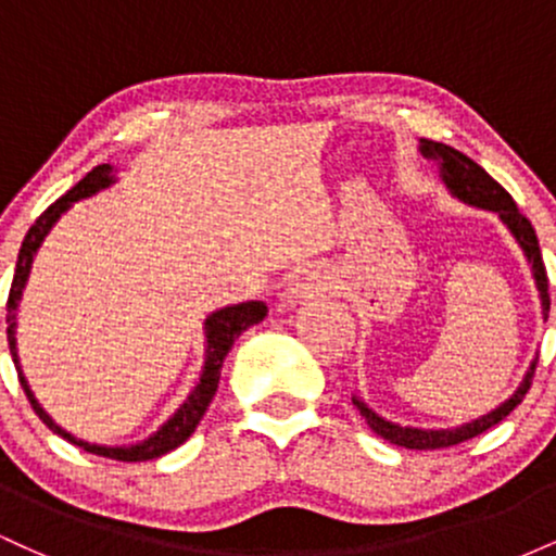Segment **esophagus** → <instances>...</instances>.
Returning a JSON list of instances; mask_svg holds the SVG:
<instances>
[{
    "instance_id": "esophagus-1",
    "label": "esophagus",
    "mask_w": 556,
    "mask_h": 556,
    "mask_svg": "<svg viewBox=\"0 0 556 556\" xmlns=\"http://www.w3.org/2000/svg\"><path fill=\"white\" fill-rule=\"evenodd\" d=\"M321 277H318L316 271H303L300 277L295 279V285L290 287V295L292 298H311L314 292L321 290Z\"/></svg>"
}]
</instances>
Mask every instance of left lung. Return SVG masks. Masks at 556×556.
<instances>
[{"mask_svg": "<svg viewBox=\"0 0 556 556\" xmlns=\"http://www.w3.org/2000/svg\"><path fill=\"white\" fill-rule=\"evenodd\" d=\"M420 151H424V154L429 159H437L439 167H442V177H444L446 188H450L452 193H455L457 198H463V201L473 203V206L491 208V212H496L502 216L504 225L513 229V235L518 238L522 251H526V256L533 266V277H535V285H539L541 305H544V316H546L548 314V277H546L544 258H541L539 238H535V229H533L531 222H528V216L522 214L518 208V203L513 201V195H509L507 190H504L502 185L496 182L486 169L478 167L473 159L460 154V151L452 149V146L437 143V140H424ZM535 363H539V358L531 363V368H528L526 379H522L518 392H515L513 397L504 402V405L496 407V410L489 413V416L478 418V420H473V424L460 426V429H452V431L402 429V426L389 424V420L376 416V413L368 410V407L363 405L361 400H353V402L358 405L361 416L366 418V424L371 426V429L379 433L381 439H387V442L405 446V450H444V446H455L460 442H468V439H473V437H478V433L489 431L491 426H496L500 420L507 418L509 413H513L515 407L520 405L522 397H526L528 389H531L533 374H535Z\"/></svg>", "mask_w": 556, "mask_h": 556, "instance_id": "1", "label": "left lung"}]
</instances>
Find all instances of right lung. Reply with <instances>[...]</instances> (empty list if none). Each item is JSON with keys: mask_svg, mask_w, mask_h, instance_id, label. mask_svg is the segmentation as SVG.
Listing matches in <instances>:
<instances>
[{"mask_svg": "<svg viewBox=\"0 0 556 556\" xmlns=\"http://www.w3.org/2000/svg\"><path fill=\"white\" fill-rule=\"evenodd\" d=\"M110 172H112L110 164H99V167H93L78 185H75L73 190H67L65 195L56 198L52 206H49L47 212H43L34 222V227L28 229V235H25L21 253H17L15 277H12L10 298H8V342H10V353H12V361H15L17 379H21L25 397H28L30 407H34V413L43 420V424L49 426V429H52L54 433H60L62 439H67L70 444H75V446H80V450L91 452V455L110 457V460H123V463H143V460H154V457L167 455V452L175 450V446H180L185 439H188L190 433L195 431L198 420L203 418L208 402H212V397H214L216 387H219L222 363H225V355L229 353V348H232L235 340H238L242 331H245L248 327H253V324H258L261 318L266 316V305L258 303V300H251V303L229 305V308L216 311V314L206 318L208 348H206V368H203L201 381H198V387L193 389V392H190V397L182 402L180 410H177L175 416H172L167 424H164L162 429L154 433V437L146 439V442L132 444V446H99V444L80 442V439L70 437L67 431H62L60 426H56L54 420L49 418L47 413H43V407L38 405L34 392L28 389V381H25V376L21 371V363H17V353H15V308H17V300H21V295H23L25 279H28L30 264H34V256H36L38 245H41V240L47 238L49 229H52L54 222L60 219V214L67 212L70 203L80 201V198L93 195L96 190L106 188V185L112 182Z\"/></svg>", "mask_w": 556, "mask_h": 556, "instance_id": "right-lung-1", "label": "right lung"}]
</instances>
